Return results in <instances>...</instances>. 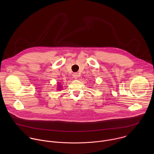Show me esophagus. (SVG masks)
I'll list each match as a JSON object with an SVG mask.
<instances>
[{
	"label": "esophagus",
	"mask_w": 154,
	"mask_h": 154,
	"mask_svg": "<svg viewBox=\"0 0 154 154\" xmlns=\"http://www.w3.org/2000/svg\"><path fill=\"white\" fill-rule=\"evenodd\" d=\"M73 77H74V79H77V78H78V74H77V73H74V74H73Z\"/></svg>",
	"instance_id": "esophagus-1"
}]
</instances>
